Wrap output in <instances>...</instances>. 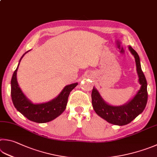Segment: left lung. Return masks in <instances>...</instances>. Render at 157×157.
Here are the masks:
<instances>
[{"mask_svg":"<svg viewBox=\"0 0 157 157\" xmlns=\"http://www.w3.org/2000/svg\"><path fill=\"white\" fill-rule=\"evenodd\" d=\"M128 49L135 57L139 82L141 85L140 89L134 98L122 106H113L104 101L94 86L91 94L93 107L95 113L108 123L117 126L129 124L140 115L146 108L147 100V81L141 70L140 58L138 53L130 46L128 47Z\"/></svg>","mask_w":157,"mask_h":157,"instance_id":"left-lung-1","label":"left lung"}]
</instances>
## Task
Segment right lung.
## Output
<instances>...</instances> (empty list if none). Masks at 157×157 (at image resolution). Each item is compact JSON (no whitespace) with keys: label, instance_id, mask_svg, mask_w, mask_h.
Segmentation results:
<instances>
[{"label":"right lung","instance_id":"add662e5","mask_svg":"<svg viewBox=\"0 0 157 157\" xmlns=\"http://www.w3.org/2000/svg\"><path fill=\"white\" fill-rule=\"evenodd\" d=\"M25 53L20 59L18 67L14 71L11 80V95L16 110L29 120L36 123H47L58 117L66 109L68 98L74 88L78 84L73 83L65 86L59 95L48 102L34 104L28 99L20 88L17 81V71Z\"/></svg>","mask_w":157,"mask_h":157}]
</instances>
